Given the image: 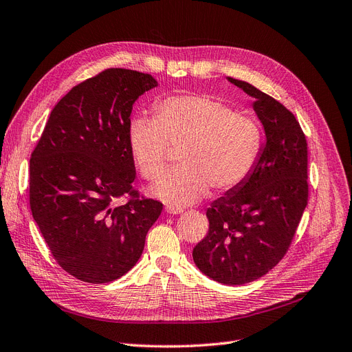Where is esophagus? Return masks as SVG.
I'll list each match as a JSON object with an SVG mask.
<instances>
[{
  "instance_id": "34e87169",
  "label": "esophagus",
  "mask_w": 352,
  "mask_h": 352,
  "mask_svg": "<svg viewBox=\"0 0 352 352\" xmlns=\"http://www.w3.org/2000/svg\"><path fill=\"white\" fill-rule=\"evenodd\" d=\"M165 210H166V212H170V214H181L182 211H184L181 207H175V206H166Z\"/></svg>"
}]
</instances>
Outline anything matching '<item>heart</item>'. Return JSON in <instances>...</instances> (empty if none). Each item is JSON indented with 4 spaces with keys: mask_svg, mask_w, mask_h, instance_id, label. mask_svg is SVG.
Here are the masks:
<instances>
[{
    "mask_svg": "<svg viewBox=\"0 0 352 352\" xmlns=\"http://www.w3.org/2000/svg\"><path fill=\"white\" fill-rule=\"evenodd\" d=\"M262 128L244 111H232L211 95H174L155 104V118H135L128 132L141 175L157 181L166 170L168 149L181 148V168L164 177L154 192L173 204H191L208 188L227 192L253 173L262 151Z\"/></svg>",
    "mask_w": 352,
    "mask_h": 352,
    "instance_id": "b5f03b06",
    "label": "heart"
}]
</instances>
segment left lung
Returning <instances> with one entry per match:
<instances>
[{
  "mask_svg": "<svg viewBox=\"0 0 352 352\" xmlns=\"http://www.w3.org/2000/svg\"><path fill=\"white\" fill-rule=\"evenodd\" d=\"M254 98L266 144L250 177L211 203L208 233L192 250L212 280L244 285L276 266L308 204V144L295 115L248 82L228 78Z\"/></svg>",
  "mask_w": 352,
  "mask_h": 352,
  "instance_id": "left-lung-1",
  "label": "left lung"
}]
</instances>
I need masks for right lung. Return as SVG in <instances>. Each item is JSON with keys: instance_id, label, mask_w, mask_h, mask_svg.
<instances>
[{"instance_id": "obj_1", "label": "right lung", "mask_w": 352, "mask_h": 352, "mask_svg": "<svg viewBox=\"0 0 352 352\" xmlns=\"http://www.w3.org/2000/svg\"><path fill=\"white\" fill-rule=\"evenodd\" d=\"M155 86L136 70L100 72L57 102L32 152L33 217L54 261L82 282L124 276L162 211V203L133 188L128 141L132 106Z\"/></svg>"}]
</instances>
